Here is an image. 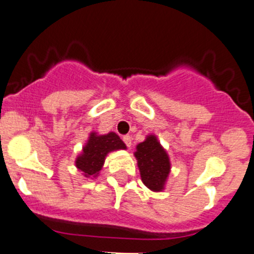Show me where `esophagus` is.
I'll list each match as a JSON object with an SVG mask.
<instances>
[{
    "mask_svg": "<svg viewBox=\"0 0 254 254\" xmlns=\"http://www.w3.org/2000/svg\"><path fill=\"white\" fill-rule=\"evenodd\" d=\"M123 141L125 142V145L127 146V147H130L131 146V141H132V137L130 136V135H125L124 137H123Z\"/></svg>",
    "mask_w": 254,
    "mask_h": 254,
    "instance_id": "1",
    "label": "esophagus"
}]
</instances>
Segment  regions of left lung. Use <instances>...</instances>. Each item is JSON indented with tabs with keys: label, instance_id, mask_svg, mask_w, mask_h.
I'll use <instances>...</instances> for the list:
<instances>
[{
	"label": "left lung",
	"instance_id": "1",
	"mask_svg": "<svg viewBox=\"0 0 254 254\" xmlns=\"http://www.w3.org/2000/svg\"><path fill=\"white\" fill-rule=\"evenodd\" d=\"M140 175L146 187L153 191H161L170 173L171 165L167 153L156 136L150 135L139 143L135 152Z\"/></svg>",
	"mask_w": 254,
	"mask_h": 254
}]
</instances>
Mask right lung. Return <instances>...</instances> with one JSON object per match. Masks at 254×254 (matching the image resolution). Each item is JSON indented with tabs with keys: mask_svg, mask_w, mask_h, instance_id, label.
Returning <instances> with one entry per match:
<instances>
[{
	"mask_svg": "<svg viewBox=\"0 0 254 254\" xmlns=\"http://www.w3.org/2000/svg\"><path fill=\"white\" fill-rule=\"evenodd\" d=\"M120 148H127V146L114 132L107 135H96L92 132L82 155L76 160V167L86 177L97 176L102 170L107 153Z\"/></svg>",
	"mask_w": 254,
	"mask_h": 254,
	"instance_id": "right-lung-1",
	"label": "right lung"
}]
</instances>
